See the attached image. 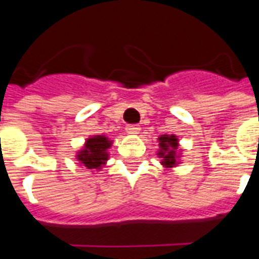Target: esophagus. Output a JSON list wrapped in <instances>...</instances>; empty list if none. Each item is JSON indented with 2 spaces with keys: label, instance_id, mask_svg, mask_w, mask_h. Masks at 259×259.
<instances>
[{
  "label": "esophagus",
  "instance_id": "obj_1",
  "mask_svg": "<svg viewBox=\"0 0 259 259\" xmlns=\"http://www.w3.org/2000/svg\"><path fill=\"white\" fill-rule=\"evenodd\" d=\"M126 130H127V133H130V135H137L140 132V127H139V124H127Z\"/></svg>",
  "mask_w": 259,
  "mask_h": 259
}]
</instances>
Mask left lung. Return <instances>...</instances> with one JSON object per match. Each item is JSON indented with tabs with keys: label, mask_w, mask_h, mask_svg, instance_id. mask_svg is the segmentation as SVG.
<instances>
[{
	"label": "left lung",
	"mask_w": 259,
	"mask_h": 259,
	"mask_svg": "<svg viewBox=\"0 0 259 259\" xmlns=\"http://www.w3.org/2000/svg\"><path fill=\"white\" fill-rule=\"evenodd\" d=\"M159 147L161 152L159 157L163 158L162 163L168 168H172L176 165V148H178V140L175 136L163 135L159 137Z\"/></svg>",
	"instance_id": "left-lung-1"
}]
</instances>
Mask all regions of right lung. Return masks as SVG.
I'll return each instance as SVG.
<instances>
[{"label":"right lung","mask_w":259,"mask_h":259,"mask_svg":"<svg viewBox=\"0 0 259 259\" xmlns=\"http://www.w3.org/2000/svg\"><path fill=\"white\" fill-rule=\"evenodd\" d=\"M111 146V141L104 136H96L87 140L84 150L79 152V161L84 163L89 169H98L108 159L107 148Z\"/></svg>","instance_id":"add662e5"}]
</instances>
